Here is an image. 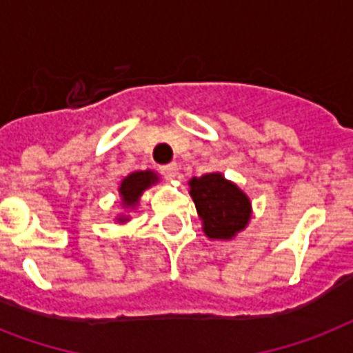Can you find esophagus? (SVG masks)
<instances>
[{"label":"esophagus","instance_id":"esophagus-1","mask_svg":"<svg viewBox=\"0 0 353 353\" xmlns=\"http://www.w3.org/2000/svg\"><path fill=\"white\" fill-rule=\"evenodd\" d=\"M159 170H161V174H163V177H166V179H172V177H176V174H177V165L176 163H170V165L161 166Z\"/></svg>","mask_w":353,"mask_h":353}]
</instances>
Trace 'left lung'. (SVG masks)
Masks as SVG:
<instances>
[{
    "mask_svg": "<svg viewBox=\"0 0 353 353\" xmlns=\"http://www.w3.org/2000/svg\"><path fill=\"white\" fill-rule=\"evenodd\" d=\"M192 196L205 234L212 240H231L247 225L251 203L245 194L221 174H205L190 179Z\"/></svg>",
    "mask_w": 353,
    "mask_h": 353,
    "instance_id": "1",
    "label": "left lung"
}]
</instances>
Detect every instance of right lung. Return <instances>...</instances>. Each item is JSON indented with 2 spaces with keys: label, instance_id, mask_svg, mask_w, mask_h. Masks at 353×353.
Wrapping results in <instances>:
<instances>
[{
  "label": "right lung",
  "instance_id": "add662e5",
  "mask_svg": "<svg viewBox=\"0 0 353 353\" xmlns=\"http://www.w3.org/2000/svg\"><path fill=\"white\" fill-rule=\"evenodd\" d=\"M157 181V176L154 172H135V174H130V176L121 183V188L119 192L122 196V203L126 207H135V203L139 201V196L143 194V190L154 185ZM122 220V218H121Z\"/></svg>",
  "mask_w": 353,
  "mask_h": 353
}]
</instances>
